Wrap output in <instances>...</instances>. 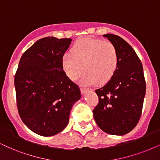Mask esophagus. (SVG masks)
<instances>
[{
    "instance_id": "34e87169",
    "label": "esophagus",
    "mask_w": 160,
    "mask_h": 160,
    "mask_svg": "<svg viewBox=\"0 0 160 160\" xmlns=\"http://www.w3.org/2000/svg\"><path fill=\"white\" fill-rule=\"evenodd\" d=\"M89 90H92V89H89V88H80V92H81L82 94H84L85 93L87 92V91H89Z\"/></svg>"
}]
</instances>
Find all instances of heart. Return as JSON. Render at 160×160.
<instances>
[{"instance_id": "b5f03b06", "label": "heart", "mask_w": 160, "mask_h": 160, "mask_svg": "<svg viewBox=\"0 0 160 160\" xmlns=\"http://www.w3.org/2000/svg\"><path fill=\"white\" fill-rule=\"evenodd\" d=\"M62 64L66 75L74 80L83 69L80 82L89 86L106 83L112 78L118 66V53L109 41L84 38L76 42L72 53L62 56Z\"/></svg>"}]
</instances>
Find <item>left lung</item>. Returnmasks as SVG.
<instances>
[{
  "instance_id": "obj_1",
  "label": "left lung",
  "mask_w": 160,
  "mask_h": 160,
  "mask_svg": "<svg viewBox=\"0 0 160 160\" xmlns=\"http://www.w3.org/2000/svg\"><path fill=\"white\" fill-rule=\"evenodd\" d=\"M116 47L118 66L110 80L95 91L99 103L93 110L97 124L113 135L128 134L142 114L146 86L142 62L136 52L120 36L103 35Z\"/></svg>"
}]
</instances>
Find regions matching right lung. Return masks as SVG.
Returning a JSON list of instances; mask_svg holds the SVG:
<instances>
[{"label":"right lung","instance_id":"right-lung-1","mask_svg":"<svg viewBox=\"0 0 160 160\" xmlns=\"http://www.w3.org/2000/svg\"><path fill=\"white\" fill-rule=\"evenodd\" d=\"M72 40L42 38L19 62L15 76L18 112L24 124L40 136L61 132L72 106L81 98L80 88L66 76L62 64Z\"/></svg>","mask_w":160,"mask_h":160}]
</instances>
